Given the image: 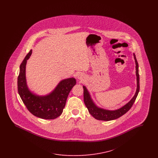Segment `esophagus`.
Wrapping results in <instances>:
<instances>
[{"mask_svg":"<svg viewBox=\"0 0 158 158\" xmlns=\"http://www.w3.org/2000/svg\"><path fill=\"white\" fill-rule=\"evenodd\" d=\"M79 79H82V77H81V76H79Z\"/></svg>","mask_w":158,"mask_h":158,"instance_id":"obj_1","label":"esophagus"}]
</instances>
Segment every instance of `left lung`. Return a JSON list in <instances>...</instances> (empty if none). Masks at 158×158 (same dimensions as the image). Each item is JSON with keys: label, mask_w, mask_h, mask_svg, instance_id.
<instances>
[{"label": "left lung", "mask_w": 158, "mask_h": 158, "mask_svg": "<svg viewBox=\"0 0 158 158\" xmlns=\"http://www.w3.org/2000/svg\"><path fill=\"white\" fill-rule=\"evenodd\" d=\"M134 58L135 62V73L137 76V90L135 96L128 102L127 104L123 106L120 109L114 111L106 110L102 108H98L94 103L93 101L90 98L89 92L85 86H83V100L85 104L87 107L88 111L90 114L97 120L102 121H110L117 119L125 114L131 108L133 105L135 99L137 97L140 89L139 85V64L137 59L135 58V54H134Z\"/></svg>", "instance_id": "left-lung-1"}]
</instances>
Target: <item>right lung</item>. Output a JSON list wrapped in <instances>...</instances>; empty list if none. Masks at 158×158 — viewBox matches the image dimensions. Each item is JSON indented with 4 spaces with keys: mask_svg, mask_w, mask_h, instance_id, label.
<instances>
[{
    "mask_svg": "<svg viewBox=\"0 0 158 158\" xmlns=\"http://www.w3.org/2000/svg\"><path fill=\"white\" fill-rule=\"evenodd\" d=\"M32 50L27 54L20 65L18 77L19 95L28 110L34 115L46 120H53L59 117L66 105L70 91L76 85L75 78L61 81L52 93L46 96H38L28 89L25 77V68Z\"/></svg>",
    "mask_w": 158,
    "mask_h": 158,
    "instance_id": "add662e5",
    "label": "right lung"
}]
</instances>
